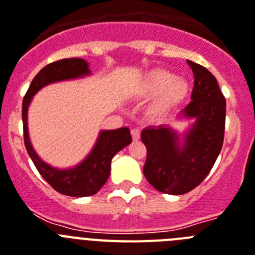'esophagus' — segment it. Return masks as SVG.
<instances>
[{"mask_svg":"<svg viewBox=\"0 0 255 255\" xmlns=\"http://www.w3.org/2000/svg\"><path fill=\"white\" fill-rule=\"evenodd\" d=\"M130 133H132V138H133L134 141L140 140L141 132H140V129H138V128H133V129L130 130Z\"/></svg>","mask_w":255,"mask_h":255,"instance_id":"34e87169","label":"esophagus"}]
</instances>
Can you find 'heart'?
<instances>
[{"label": "heart", "instance_id": "obj_1", "mask_svg": "<svg viewBox=\"0 0 255 255\" xmlns=\"http://www.w3.org/2000/svg\"><path fill=\"white\" fill-rule=\"evenodd\" d=\"M189 94L190 83L187 79L163 69L147 73L136 88V95L143 100L156 96L147 109L150 118L167 117L187 99Z\"/></svg>", "mask_w": 255, "mask_h": 255}]
</instances>
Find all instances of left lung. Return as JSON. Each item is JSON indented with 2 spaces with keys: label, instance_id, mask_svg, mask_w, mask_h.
<instances>
[{
  "label": "left lung",
  "instance_id": "obj_1",
  "mask_svg": "<svg viewBox=\"0 0 255 255\" xmlns=\"http://www.w3.org/2000/svg\"><path fill=\"white\" fill-rule=\"evenodd\" d=\"M194 73L191 103L178 119H194L180 134L168 125L150 126L141 132L147 149L143 174L155 189L183 195L204 180L223 145L226 100L214 75L204 66L187 60Z\"/></svg>",
  "mask_w": 255,
  "mask_h": 255
}]
</instances>
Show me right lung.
I'll return each mask as SVG.
<instances>
[{
  "label": "right lung",
  "instance_id": "right-lung-1",
  "mask_svg": "<svg viewBox=\"0 0 255 255\" xmlns=\"http://www.w3.org/2000/svg\"><path fill=\"white\" fill-rule=\"evenodd\" d=\"M91 74L90 64L83 59H63L46 65L33 78L23 100L24 143L35 168L51 186L60 194L73 198H85L95 195L106 183L112 169L114 155L132 142L129 128L103 129L94 147L81 163L70 168H56L46 163L33 149L28 132V109L39 90L51 83L85 78Z\"/></svg>",
  "mask_w": 255,
  "mask_h": 255
}]
</instances>
